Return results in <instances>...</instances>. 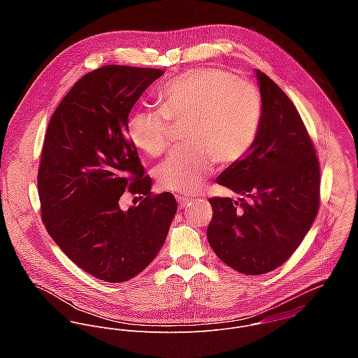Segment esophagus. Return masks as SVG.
I'll return each instance as SVG.
<instances>
[{
    "label": "esophagus",
    "mask_w": 358,
    "mask_h": 358,
    "mask_svg": "<svg viewBox=\"0 0 358 358\" xmlns=\"http://www.w3.org/2000/svg\"><path fill=\"white\" fill-rule=\"evenodd\" d=\"M176 200H178V204L180 208H185L186 205H189L193 201V199H190L187 196H176Z\"/></svg>",
    "instance_id": "obj_1"
}]
</instances>
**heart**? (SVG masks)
I'll return each mask as SVG.
<instances>
[{"instance_id": "heart-1", "label": "heart", "mask_w": 358, "mask_h": 358, "mask_svg": "<svg viewBox=\"0 0 358 358\" xmlns=\"http://www.w3.org/2000/svg\"><path fill=\"white\" fill-rule=\"evenodd\" d=\"M157 110H135L127 132L132 145L150 157L164 153L172 125H182L189 146L169 154L154 171L158 185L194 193L213 169L231 165L250 152L260 127L262 102L254 84L222 69L179 74L157 92Z\"/></svg>"}]
</instances>
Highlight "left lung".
<instances>
[{
  "mask_svg": "<svg viewBox=\"0 0 358 358\" xmlns=\"http://www.w3.org/2000/svg\"><path fill=\"white\" fill-rule=\"evenodd\" d=\"M262 118L247 155L227 166L217 185L250 198L212 197L208 241L220 260L247 274H264L296 251L320 206V161L296 107L256 70Z\"/></svg>",
  "mask_w": 358,
  "mask_h": 358,
  "instance_id": "left-lung-1",
  "label": "left lung"
}]
</instances>
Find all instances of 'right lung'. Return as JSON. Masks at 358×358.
I'll return each instance as SVG.
<instances>
[{"instance_id":"add662e5","label":"right lung","mask_w":358,"mask_h":358,"mask_svg":"<svg viewBox=\"0 0 358 358\" xmlns=\"http://www.w3.org/2000/svg\"><path fill=\"white\" fill-rule=\"evenodd\" d=\"M162 74L96 69L73 85L47 128L37 176L43 223L69 259L107 282L128 281L153 262L178 209L172 193L150 192L127 135L131 108ZM125 189L143 194L128 211L117 205Z\"/></svg>"}]
</instances>
